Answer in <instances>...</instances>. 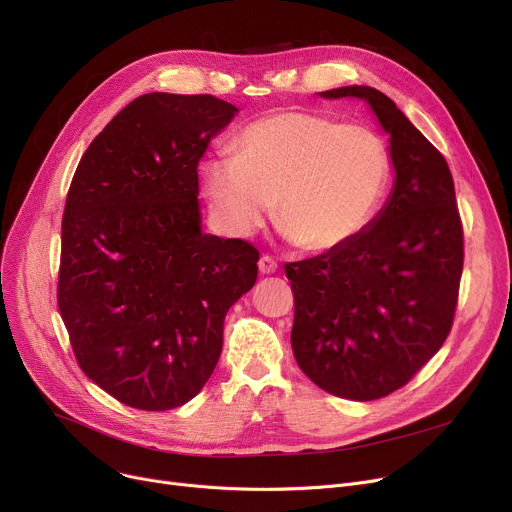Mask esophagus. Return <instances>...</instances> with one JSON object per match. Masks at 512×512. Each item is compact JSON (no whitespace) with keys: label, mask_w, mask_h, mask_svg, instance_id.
Here are the masks:
<instances>
[{"label":"esophagus","mask_w":512,"mask_h":512,"mask_svg":"<svg viewBox=\"0 0 512 512\" xmlns=\"http://www.w3.org/2000/svg\"><path fill=\"white\" fill-rule=\"evenodd\" d=\"M276 270H278V263H276L272 257L263 255V257L259 259V272H261V274H274Z\"/></svg>","instance_id":"1"}]
</instances>
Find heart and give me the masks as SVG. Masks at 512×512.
I'll use <instances>...</instances> for the list:
<instances>
[{
	"label": "heart",
	"instance_id": "heart-1",
	"mask_svg": "<svg viewBox=\"0 0 512 512\" xmlns=\"http://www.w3.org/2000/svg\"><path fill=\"white\" fill-rule=\"evenodd\" d=\"M234 157L201 166L203 193L222 228L257 232L274 201L286 240L328 253L355 240L378 211L390 155L365 126H344L311 112H278L242 130Z\"/></svg>",
	"mask_w": 512,
	"mask_h": 512
}]
</instances>
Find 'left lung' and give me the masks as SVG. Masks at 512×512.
Here are the masks:
<instances>
[{"label":"left lung","mask_w":512,"mask_h":512,"mask_svg":"<svg viewBox=\"0 0 512 512\" xmlns=\"http://www.w3.org/2000/svg\"><path fill=\"white\" fill-rule=\"evenodd\" d=\"M319 97L371 107L388 134L394 184L355 240L286 263L290 342L313 384L365 402L405 386L444 344L463 274V226L446 159L388 95L351 85Z\"/></svg>","instance_id":"1"}]
</instances>
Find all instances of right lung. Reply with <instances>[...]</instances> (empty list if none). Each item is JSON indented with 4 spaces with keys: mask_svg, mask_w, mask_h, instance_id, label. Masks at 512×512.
<instances>
[{
    "mask_svg": "<svg viewBox=\"0 0 512 512\" xmlns=\"http://www.w3.org/2000/svg\"><path fill=\"white\" fill-rule=\"evenodd\" d=\"M236 107L147 93L107 124L74 172L58 307L76 361L128 407L170 411L218 365L228 309L259 253L201 228L197 166Z\"/></svg>",
    "mask_w": 512,
    "mask_h": 512,
    "instance_id": "add662e5",
    "label": "right lung"
}]
</instances>
